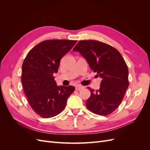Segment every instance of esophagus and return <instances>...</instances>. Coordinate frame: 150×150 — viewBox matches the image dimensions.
Segmentation results:
<instances>
[{
  "mask_svg": "<svg viewBox=\"0 0 150 150\" xmlns=\"http://www.w3.org/2000/svg\"><path fill=\"white\" fill-rule=\"evenodd\" d=\"M83 88H84V87L83 86H81V85H77V86H76V90H80L81 89H83Z\"/></svg>",
  "mask_w": 150,
  "mask_h": 150,
  "instance_id": "1",
  "label": "esophagus"
}]
</instances>
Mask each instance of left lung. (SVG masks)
<instances>
[{
  "label": "left lung",
  "mask_w": 150,
  "mask_h": 150,
  "mask_svg": "<svg viewBox=\"0 0 150 150\" xmlns=\"http://www.w3.org/2000/svg\"><path fill=\"white\" fill-rule=\"evenodd\" d=\"M73 51L79 52L102 78L99 89L88 87L91 96L86 107L95 114H111L121 104L129 86L128 69L123 57L115 48L98 40H81Z\"/></svg>",
  "instance_id": "8db88e82"
}]
</instances>
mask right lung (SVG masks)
<instances>
[{
    "mask_svg": "<svg viewBox=\"0 0 150 150\" xmlns=\"http://www.w3.org/2000/svg\"><path fill=\"white\" fill-rule=\"evenodd\" d=\"M77 40H44L32 49L22 66V83L30 107L40 117L57 115L66 107L74 91L72 86H58L54 80L60 61Z\"/></svg>",
    "mask_w": 150,
    "mask_h": 150,
    "instance_id": "1",
    "label": "right lung"
}]
</instances>
